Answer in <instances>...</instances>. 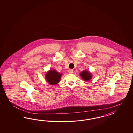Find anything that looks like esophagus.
Segmentation results:
<instances>
[{
	"instance_id": "34e87169",
	"label": "esophagus",
	"mask_w": 133,
	"mask_h": 133,
	"mask_svg": "<svg viewBox=\"0 0 133 133\" xmlns=\"http://www.w3.org/2000/svg\"><path fill=\"white\" fill-rule=\"evenodd\" d=\"M68 72L69 74H72V72H73V70H72V69H69L68 70Z\"/></svg>"
}]
</instances>
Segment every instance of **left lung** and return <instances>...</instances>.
Returning a JSON list of instances; mask_svg holds the SVG:
<instances>
[{"label": "left lung", "instance_id": "obj_1", "mask_svg": "<svg viewBox=\"0 0 133 133\" xmlns=\"http://www.w3.org/2000/svg\"><path fill=\"white\" fill-rule=\"evenodd\" d=\"M81 76L85 81H88L92 78L91 74L87 71H84L81 72Z\"/></svg>", "mask_w": 133, "mask_h": 133}]
</instances>
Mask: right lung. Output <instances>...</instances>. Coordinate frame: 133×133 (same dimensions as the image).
Returning a JSON list of instances; mask_svg holds the SVG:
<instances>
[{
  "mask_svg": "<svg viewBox=\"0 0 133 133\" xmlns=\"http://www.w3.org/2000/svg\"><path fill=\"white\" fill-rule=\"evenodd\" d=\"M61 75L55 70H50L46 75V79L51 85L58 83L61 79Z\"/></svg>",
  "mask_w": 133,
  "mask_h": 133,
  "instance_id": "add662e5",
  "label": "right lung"
}]
</instances>
